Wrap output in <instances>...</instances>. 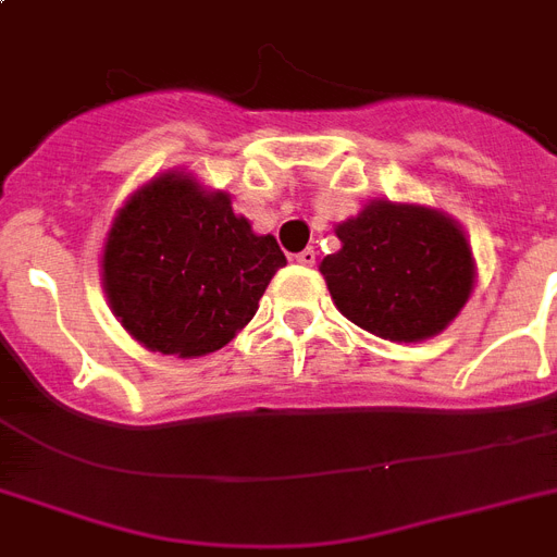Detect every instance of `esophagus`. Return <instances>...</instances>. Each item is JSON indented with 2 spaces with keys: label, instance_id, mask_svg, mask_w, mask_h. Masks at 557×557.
<instances>
[{
  "label": "esophagus",
  "instance_id": "obj_1",
  "mask_svg": "<svg viewBox=\"0 0 557 557\" xmlns=\"http://www.w3.org/2000/svg\"><path fill=\"white\" fill-rule=\"evenodd\" d=\"M295 260L300 262V265H314V260H318V251H314V248H304V251L297 253Z\"/></svg>",
  "mask_w": 557,
  "mask_h": 557
}]
</instances>
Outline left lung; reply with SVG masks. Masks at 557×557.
<instances>
[{"mask_svg":"<svg viewBox=\"0 0 557 557\" xmlns=\"http://www.w3.org/2000/svg\"><path fill=\"white\" fill-rule=\"evenodd\" d=\"M335 234L341 251L321 274L341 314L379 338H431L474 288L466 236L436 210L372 201Z\"/></svg>","mask_w":557,"mask_h":557,"instance_id":"8db88e82","label":"left lung"}]
</instances>
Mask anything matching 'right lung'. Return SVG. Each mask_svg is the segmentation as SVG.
<instances>
[{"mask_svg":"<svg viewBox=\"0 0 557 557\" xmlns=\"http://www.w3.org/2000/svg\"><path fill=\"white\" fill-rule=\"evenodd\" d=\"M286 265L274 236L234 216L225 193L164 176L117 213L103 251V288L126 332L161 356L222 349L251 321Z\"/></svg>","mask_w":557,"mask_h":557,"instance_id":"1","label":"right lung"}]
</instances>
